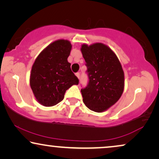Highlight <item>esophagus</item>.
Returning a JSON list of instances; mask_svg holds the SVG:
<instances>
[{
    "mask_svg": "<svg viewBox=\"0 0 159 159\" xmlns=\"http://www.w3.org/2000/svg\"><path fill=\"white\" fill-rule=\"evenodd\" d=\"M75 75L77 76V77L78 78V79H80V73H78V72H77V73H76V74H75Z\"/></svg>",
    "mask_w": 159,
    "mask_h": 159,
    "instance_id": "obj_1",
    "label": "esophagus"
}]
</instances>
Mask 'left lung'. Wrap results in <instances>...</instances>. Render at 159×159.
Listing matches in <instances>:
<instances>
[{"label": "left lung", "mask_w": 159, "mask_h": 159, "mask_svg": "<svg viewBox=\"0 0 159 159\" xmlns=\"http://www.w3.org/2000/svg\"><path fill=\"white\" fill-rule=\"evenodd\" d=\"M88 67L89 83L82 89L83 102L89 109L101 113L120 98L125 89V73L118 57L108 45L95 43L81 45Z\"/></svg>", "instance_id": "left-lung-1"}]
</instances>
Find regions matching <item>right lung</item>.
<instances>
[{"label":"right lung","mask_w":159,"mask_h":159,"mask_svg":"<svg viewBox=\"0 0 159 159\" xmlns=\"http://www.w3.org/2000/svg\"><path fill=\"white\" fill-rule=\"evenodd\" d=\"M68 40L60 39L45 48L32 66L30 84L37 101L53 106L64 99L66 91L79 80L71 70L68 58L71 50Z\"/></svg>","instance_id":"1"}]
</instances>
